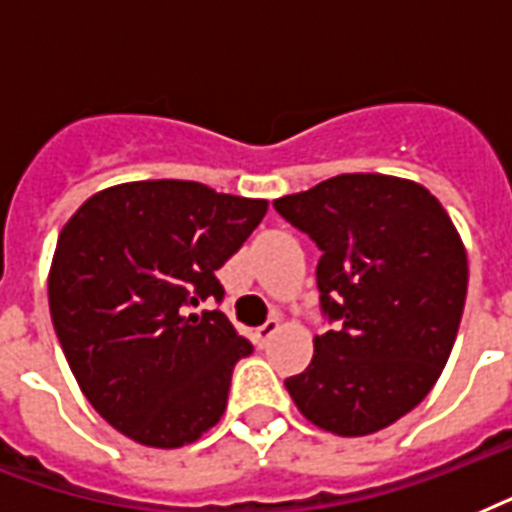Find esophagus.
Wrapping results in <instances>:
<instances>
[{
	"label": "esophagus",
	"instance_id": "esophagus-1",
	"mask_svg": "<svg viewBox=\"0 0 512 512\" xmlns=\"http://www.w3.org/2000/svg\"><path fill=\"white\" fill-rule=\"evenodd\" d=\"M279 332V319H268L263 324V327L255 329V342L260 345V348H265L268 342H271V337Z\"/></svg>",
	"mask_w": 512,
	"mask_h": 512
}]
</instances>
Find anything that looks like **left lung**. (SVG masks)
<instances>
[{
  "label": "left lung",
  "mask_w": 512,
  "mask_h": 512,
  "mask_svg": "<svg viewBox=\"0 0 512 512\" xmlns=\"http://www.w3.org/2000/svg\"><path fill=\"white\" fill-rule=\"evenodd\" d=\"M321 249L329 329L287 377L297 409L335 436H369L412 412L452 353L468 255L441 201L390 175H337L273 201Z\"/></svg>",
  "instance_id": "8db88e82"
}]
</instances>
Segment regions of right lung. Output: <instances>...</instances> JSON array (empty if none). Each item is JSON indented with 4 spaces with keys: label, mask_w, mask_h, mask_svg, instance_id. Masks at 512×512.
I'll list each match as a JSON object with an SVG mask.
<instances>
[{
    "label": "right lung",
    "mask_w": 512,
    "mask_h": 512,
    "mask_svg": "<svg viewBox=\"0 0 512 512\" xmlns=\"http://www.w3.org/2000/svg\"><path fill=\"white\" fill-rule=\"evenodd\" d=\"M268 212L265 199L193 180H140L95 193L63 225L50 313L79 388L132 441L177 449L223 417L252 342L223 311L215 271Z\"/></svg>",
    "instance_id": "add662e5"
}]
</instances>
